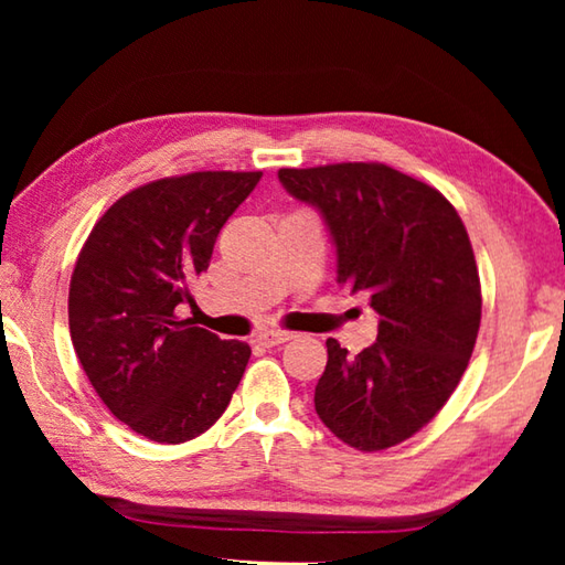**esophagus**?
Listing matches in <instances>:
<instances>
[{"instance_id":"34e87169","label":"esophagus","mask_w":565,"mask_h":565,"mask_svg":"<svg viewBox=\"0 0 565 565\" xmlns=\"http://www.w3.org/2000/svg\"><path fill=\"white\" fill-rule=\"evenodd\" d=\"M291 339H294V333L281 331V329H269V331H264V333H259V337H256V341H259L262 347H279V343H286Z\"/></svg>"}]
</instances>
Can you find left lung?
I'll use <instances>...</instances> for the list:
<instances>
[{"label": "left lung", "mask_w": 565, "mask_h": 565, "mask_svg": "<svg viewBox=\"0 0 565 565\" xmlns=\"http://www.w3.org/2000/svg\"><path fill=\"white\" fill-rule=\"evenodd\" d=\"M294 199L321 214L337 246V281L366 294L379 337L329 361L313 406L359 451H384L420 431L461 381L481 327V281L451 202L376 161L279 169Z\"/></svg>", "instance_id": "8db88e82"}]
</instances>
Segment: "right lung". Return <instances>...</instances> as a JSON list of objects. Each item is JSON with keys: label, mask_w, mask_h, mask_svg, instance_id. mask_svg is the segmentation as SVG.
Instances as JSON below:
<instances>
[{"label": "right lung", "mask_w": 565, "mask_h": 565, "mask_svg": "<svg viewBox=\"0 0 565 565\" xmlns=\"http://www.w3.org/2000/svg\"><path fill=\"white\" fill-rule=\"evenodd\" d=\"M262 171H194L124 194L94 224L70 284L84 374L131 431L184 444L224 414L252 349L179 319L189 284Z\"/></svg>", "instance_id": "1"}]
</instances>
